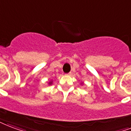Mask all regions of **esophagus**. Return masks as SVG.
Here are the masks:
<instances>
[{
  "label": "esophagus",
  "mask_w": 131,
  "mask_h": 131,
  "mask_svg": "<svg viewBox=\"0 0 131 131\" xmlns=\"http://www.w3.org/2000/svg\"><path fill=\"white\" fill-rule=\"evenodd\" d=\"M71 74V73H67L66 75H70Z\"/></svg>",
  "instance_id": "1"
}]
</instances>
